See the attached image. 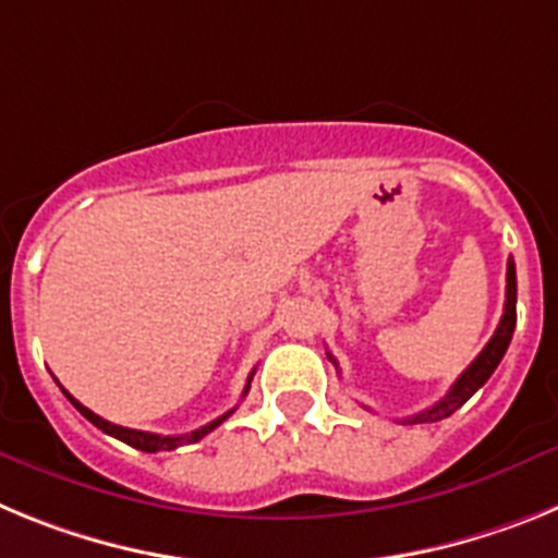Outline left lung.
Returning <instances> with one entry per match:
<instances>
[{
  "label": "left lung",
  "instance_id": "8db88e82",
  "mask_svg": "<svg viewBox=\"0 0 558 558\" xmlns=\"http://www.w3.org/2000/svg\"><path fill=\"white\" fill-rule=\"evenodd\" d=\"M514 327H517V270H514V259H509V268H506V307H502V318L500 324H497L492 340L483 347V352L472 360L470 366H466V372L452 383V388L447 391L445 399H438L436 405L416 413V416L405 418V422H411V425H416V422H438V418H447L450 413H456L458 408H461L463 402H466V399H470L472 393H475L477 388L492 377V374H495V368L500 366L502 354H506V349H509L511 343V335H514ZM329 360L335 363L332 354H329ZM335 366H338V363H335Z\"/></svg>",
  "mask_w": 558,
  "mask_h": 558
}]
</instances>
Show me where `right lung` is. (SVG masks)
Masks as SVG:
<instances>
[{
	"label": "right lung",
	"instance_id": "right-lung-1",
	"mask_svg": "<svg viewBox=\"0 0 558 558\" xmlns=\"http://www.w3.org/2000/svg\"><path fill=\"white\" fill-rule=\"evenodd\" d=\"M251 379H254V372L248 374V383H245V391H243V397H245V393H248V388H251ZM63 393H66V399H69V402H72V405H75L77 411H81L83 416H86L88 422H92V425H95V427H100L102 433H108V436H113V438H120V441H125V445L136 447V450H142V452H161V450H175V447H181V445H195V441H201V438H204L206 433H211V430H215V427H218V425H223L226 418H229L231 413H234V411L223 413V416H218V418H215V422H209V425L198 427V430L186 433V436H159V433L131 430V427L111 425V422H106V418H102V416H97L95 411H88L86 405H81V402H77V399L72 397V393H69V391H63Z\"/></svg>",
	"mask_w": 558,
	"mask_h": 558
}]
</instances>
